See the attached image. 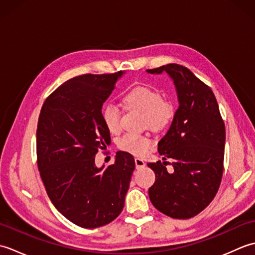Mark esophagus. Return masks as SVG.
Instances as JSON below:
<instances>
[{"instance_id":"esophagus-1","label":"esophagus","mask_w":255,"mask_h":255,"mask_svg":"<svg viewBox=\"0 0 255 255\" xmlns=\"http://www.w3.org/2000/svg\"><path fill=\"white\" fill-rule=\"evenodd\" d=\"M134 164H136V169H141V167L145 166L144 161L141 160V159H139V158L134 159Z\"/></svg>"}]
</instances>
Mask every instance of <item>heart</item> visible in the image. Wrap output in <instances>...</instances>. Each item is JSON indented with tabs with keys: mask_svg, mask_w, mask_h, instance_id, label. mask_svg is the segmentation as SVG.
Segmentation results:
<instances>
[{
	"mask_svg": "<svg viewBox=\"0 0 255 255\" xmlns=\"http://www.w3.org/2000/svg\"><path fill=\"white\" fill-rule=\"evenodd\" d=\"M124 101L129 108H136L145 116V124L152 129H162L169 125L174 117V107L172 103L163 100L159 90L150 86L140 85L130 90L125 95ZM102 118L106 128L113 133L121 131L122 113L115 103H107L103 107ZM151 141L148 137L138 134H125L118 141V148L137 156L148 152Z\"/></svg>",
	"mask_w": 255,
	"mask_h": 255,
	"instance_id": "heart-1",
	"label": "heart"
}]
</instances>
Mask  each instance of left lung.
<instances>
[{"instance_id":"left-lung-1","label":"left lung","mask_w":255,"mask_h":255,"mask_svg":"<svg viewBox=\"0 0 255 255\" xmlns=\"http://www.w3.org/2000/svg\"><path fill=\"white\" fill-rule=\"evenodd\" d=\"M147 72L169 74L180 104L170 129L158 143L163 159L173 160L174 171L167 172L165 161L148 163L155 173L149 197L169 217L192 218L218 192L224 172L225 123L213 91L187 68L171 63Z\"/></svg>"}]
</instances>
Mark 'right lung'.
<instances>
[{
  "label": "right lung",
  "instance_id": "add662e5",
  "mask_svg": "<svg viewBox=\"0 0 255 255\" xmlns=\"http://www.w3.org/2000/svg\"><path fill=\"white\" fill-rule=\"evenodd\" d=\"M123 74L68 80L47 97L38 119L37 164L48 196L64 217L86 229L118 217L136 166L124 151L114 164L95 165L97 151L111 142L102 107Z\"/></svg>",
  "mask_w": 255,
  "mask_h": 255
}]
</instances>
